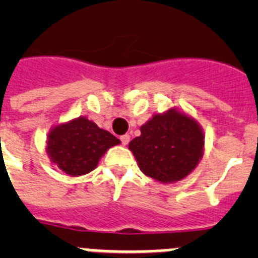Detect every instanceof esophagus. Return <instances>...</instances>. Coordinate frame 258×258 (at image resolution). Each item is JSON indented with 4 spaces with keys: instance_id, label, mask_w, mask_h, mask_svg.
<instances>
[{
    "instance_id": "34e87169",
    "label": "esophagus",
    "mask_w": 258,
    "mask_h": 258,
    "mask_svg": "<svg viewBox=\"0 0 258 258\" xmlns=\"http://www.w3.org/2000/svg\"><path fill=\"white\" fill-rule=\"evenodd\" d=\"M120 141H121L122 145L126 146L127 143H129V141H131V136H129V134H124V136L120 137Z\"/></svg>"
}]
</instances>
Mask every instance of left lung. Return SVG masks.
Instances as JSON below:
<instances>
[{
	"label": "left lung",
	"mask_w": 258,
	"mask_h": 258,
	"mask_svg": "<svg viewBox=\"0 0 258 258\" xmlns=\"http://www.w3.org/2000/svg\"><path fill=\"white\" fill-rule=\"evenodd\" d=\"M203 147L204 137L197 121L174 109L155 115L129 143L141 170L160 182L184 178L202 159Z\"/></svg>",
	"instance_id": "8db88e82"
}]
</instances>
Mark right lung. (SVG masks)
Listing matches in <instances>:
<instances>
[{
	"label": "right lung",
	"instance_id": "right-lung-1",
	"mask_svg": "<svg viewBox=\"0 0 258 258\" xmlns=\"http://www.w3.org/2000/svg\"><path fill=\"white\" fill-rule=\"evenodd\" d=\"M120 141L85 117L58 125L49 134L47 154L54 164L70 175L92 172L104 152Z\"/></svg>",
	"mask_w": 258,
	"mask_h": 258
}]
</instances>
